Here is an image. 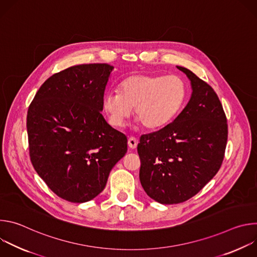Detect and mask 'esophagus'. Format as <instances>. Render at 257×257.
<instances>
[{"instance_id":"obj_1","label":"esophagus","mask_w":257,"mask_h":257,"mask_svg":"<svg viewBox=\"0 0 257 257\" xmlns=\"http://www.w3.org/2000/svg\"><path fill=\"white\" fill-rule=\"evenodd\" d=\"M137 144H138V140L135 137H129L128 138V146L130 149H132V150L136 149Z\"/></svg>"}]
</instances>
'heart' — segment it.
Segmentation results:
<instances>
[{
    "instance_id": "obj_1",
    "label": "heart",
    "mask_w": 257,
    "mask_h": 257,
    "mask_svg": "<svg viewBox=\"0 0 257 257\" xmlns=\"http://www.w3.org/2000/svg\"><path fill=\"white\" fill-rule=\"evenodd\" d=\"M118 91H108L102 98V107L108 122L122 128L134 107L135 118L150 130L170 124L184 106L187 87L177 75H155L137 73L125 77Z\"/></svg>"
}]
</instances>
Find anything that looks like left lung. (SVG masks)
Listing matches in <instances>:
<instances>
[{
    "mask_svg": "<svg viewBox=\"0 0 257 257\" xmlns=\"http://www.w3.org/2000/svg\"><path fill=\"white\" fill-rule=\"evenodd\" d=\"M191 97L178 117L163 129L140 137L137 152L140 183L151 198L176 204L197 194L222 166L228 124L215 91L190 70Z\"/></svg>",
    "mask_w": 257,
    "mask_h": 257,
    "instance_id": "obj_1",
    "label": "left lung"
}]
</instances>
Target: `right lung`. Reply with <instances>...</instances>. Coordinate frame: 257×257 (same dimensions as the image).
Returning <instances> with one entry per match:
<instances>
[{
    "label": "right lung",
    "instance_id": "add662e5",
    "mask_svg": "<svg viewBox=\"0 0 257 257\" xmlns=\"http://www.w3.org/2000/svg\"><path fill=\"white\" fill-rule=\"evenodd\" d=\"M113 69L82 64L56 73L28 107L31 164L48 187L67 201L82 203L97 196L127 153V137L100 113Z\"/></svg>",
    "mask_w": 257,
    "mask_h": 257
}]
</instances>
